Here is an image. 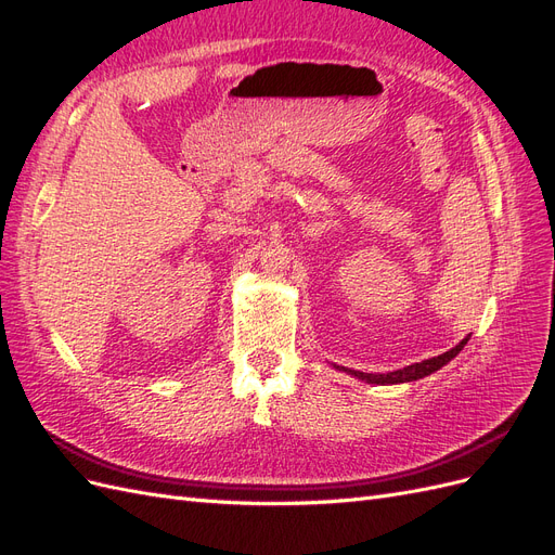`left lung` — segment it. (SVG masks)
Returning a JSON list of instances; mask_svg holds the SVG:
<instances>
[{
	"instance_id": "obj_1",
	"label": "left lung",
	"mask_w": 555,
	"mask_h": 555,
	"mask_svg": "<svg viewBox=\"0 0 555 555\" xmlns=\"http://www.w3.org/2000/svg\"><path fill=\"white\" fill-rule=\"evenodd\" d=\"M467 340H469V335H467V338H463L456 347H451L449 351H444V354H440V357H433V359H426V361H422V363L405 365V367H400V371H393V373H377V375H373V373H359V371H349V367L335 365V363H333V367H335V371H343V373H347V375H351V377H357V379H361V382H367V384H382V386H384V384L416 382V379H422V377L433 375L435 371H440L442 365H447L453 357L459 354V351L467 345Z\"/></svg>"
}]
</instances>
